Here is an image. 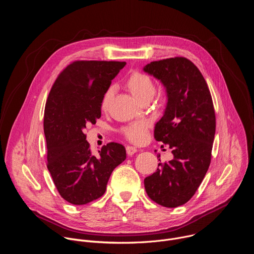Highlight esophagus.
Wrapping results in <instances>:
<instances>
[{
  "label": "esophagus",
  "mask_w": 254,
  "mask_h": 254,
  "mask_svg": "<svg viewBox=\"0 0 254 254\" xmlns=\"http://www.w3.org/2000/svg\"><path fill=\"white\" fill-rule=\"evenodd\" d=\"M126 150H127V154L128 156H132V155H134V154L137 152L136 148L131 147V146H127V147L126 148Z\"/></svg>",
  "instance_id": "1"
}]
</instances>
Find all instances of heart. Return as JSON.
Segmentation results:
<instances>
[{
    "instance_id": "heart-1",
    "label": "heart",
    "mask_w": 254,
    "mask_h": 254,
    "mask_svg": "<svg viewBox=\"0 0 254 254\" xmlns=\"http://www.w3.org/2000/svg\"><path fill=\"white\" fill-rule=\"evenodd\" d=\"M127 86L131 94L140 102L150 101L156 93V86L152 78L147 74L141 73V72H134V73H132L127 81ZM113 95L114 87H108L101 98L102 110L107 108ZM147 128L148 124L143 121H139L124 127L123 132L130 141L138 143L146 138Z\"/></svg>"
}]
</instances>
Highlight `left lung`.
Instances as JSON below:
<instances>
[{
	"label": "left lung",
	"instance_id": "left-lung-1",
	"mask_svg": "<svg viewBox=\"0 0 254 254\" xmlns=\"http://www.w3.org/2000/svg\"><path fill=\"white\" fill-rule=\"evenodd\" d=\"M142 70L166 89V108L154 135L174 156L144 179V189L154 202L175 208L193 197L208 171L216 129L213 101L200 70L187 58L154 61Z\"/></svg>",
	"mask_w": 254,
	"mask_h": 254
}]
</instances>
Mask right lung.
Returning a JSON list of instances; mask_svg holds the SVG:
<instances>
[{
    "instance_id": "add662e5",
    "label": "right lung",
    "mask_w": 254,
    "mask_h": 254,
    "mask_svg": "<svg viewBox=\"0 0 254 254\" xmlns=\"http://www.w3.org/2000/svg\"><path fill=\"white\" fill-rule=\"evenodd\" d=\"M126 62L75 61L55 80L44 113L47 168L67 202L84 205L101 197L113 171L127 158L110 142L91 154L83 129L101 117V98Z\"/></svg>"
}]
</instances>
